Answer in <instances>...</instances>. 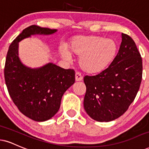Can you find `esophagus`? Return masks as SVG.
Masks as SVG:
<instances>
[{"label": "esophagus", "mask_w": 149, "mask_h": 149, "mask_svg": "<svg viewBox=\"0 0 149 149\" xmlns=\"http://www.w3.org/2000/svg\"><path fill=\"white\" fill-rule=\"evenodd\" d=\"M75 78H76V81H81L82 80V76L79 72H76L75 75Z\"/></svg>", "instance_id": "34e87169"}]
</instances>
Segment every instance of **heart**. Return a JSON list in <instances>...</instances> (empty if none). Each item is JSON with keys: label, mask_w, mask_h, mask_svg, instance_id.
<instances>
[{"label": "heart", "mask_w": 149, "mask_h": 149, "mask_svg": "<svg viewBox=\"0 0 149 149\" xmlns=\"http://www.w3.org/2000/svg\"><path fill=\"white\" fill-rule=\"evenodd\" d=\"M118 51L117 43L111 38L99 36H76L69 44V50L62 48L61 53L66 59L71 53L80 56L79 64L87 73L101 72L113 62Z\"/></svg>", "instance_id": "1"}]
</instances>
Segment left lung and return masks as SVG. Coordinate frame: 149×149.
<instances>
[{
  "label": "left lung",
  "mask_w": 149,
  "mask_h": 149,
  "mask_svg": "<svg viewBox=\"0 0 149 149\" xmlns=\"http://www.w3.org/2000/svg\"><path fill=\"white\" fill-rule=\"evenodd\" d=\"M119 52L98 75L85 76L84 108L95 121L108 122L126 112L135 98L142 78V60L135 42L121 33Z\"/></svg>",
  "instance_id": "left-lung-1"
}]
</instances>
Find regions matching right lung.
Here are the masks:
<instances>
[{
    "instance_id": "right-lung-1",
    "label": "right lung",
    "mask_w": 149,
    "mask_h": 149,
    "mask_svg": "<svg viewBox=\"0 0 149 149\" xmlns=\"http://www.w3.org/2000/svg\"><path fill=\"white\" fill-rule=\"evenodd\" d=\"M55 32L30 26L16 37L7 53L4 76L9 94L21 113L36 121H46L57 113L64 92L75 82V71L53 63L37 69L23 65L18 56L19 42L31 35Z\"/></svg>"
}]
</instances>
